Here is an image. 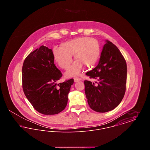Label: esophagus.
Instances as JSON below:
<instances>
[{"label": "esophagus", "mask_w": 150, "mask_h": 150, "mask_svg": "<svg viewBox=\"0 0 150 150\" xmlns=\"http://www.w3.org/2000/svg\"><path fill=\"white\" fill-rule=\"evenodd\" d=\"M74 82H78L80 80V79L79 78H74Z\"/></svg>", "instance_id": "obj_1"}]
</instances>
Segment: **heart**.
<instances>
[{
  "instance_id": "heart-1",
  "label": "heart",
  "mask_w": 150,
  "mask_h": 150,
  "mask_svg": "<svg viewBox=\"0 0 150 150\" xmlns=\"http://www.w3.org/2000/svg\"><path fill=\"white\" fill-rule=\"evenodd\" d=\"M101 49L99 42L89 36L79 37L54 47L52 53L55 62L59 67L67 69L73 61L72 56L76 61L71 67L65 72L66 78L78 77L84 66L92 67L100 59Z\"/></svg>"
}]
</instances>
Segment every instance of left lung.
Masks as SVG:
<instances>
[{"label":"left lung","mask_w":150,"mask_h":150,"mask_svg":"<svg viewBox=\"0 0 150 150\" xmlns=\"http://www.w3.org/2000/svg\"><path fill=\"white\" fill-rule=\"evenodd\" d=\"M98 83L85 80L88 103L93 110L106 112L114 110L122 100L126 90L127 67L117 47L108 40L103 45L98 65L86 73Z\"/></svg>","instance_id":"left-lung-1"}]
</instances>
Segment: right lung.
I'll return each instance as SVG.
<instances>
[{
  "instance_id": "right-lung-1",
  "label": "right lung",
  "mask_w": 150,
  "mask_h": 150,
  "mask_svg": "<svg viewBox=\"0 0 150 150\" xmlns=\"http://www.w3.org/2000/svg\"><path fill=\"white\" fill-rule=\"evenodd\" d=\"M61 76V72L54 64L52 50L47 47L42 45L26 58L22 70V88L38 112L55 115L64 110L74 79L57 84Z\"/></svg>"
}]
</instances>
